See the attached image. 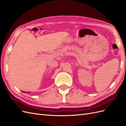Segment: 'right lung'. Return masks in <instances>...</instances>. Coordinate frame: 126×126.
Listing matches in <instances>:
<instances>
[{
	"instance_id": "obj_1",
	"label": "right lung",
	"mask_w": 126,
	"mask_h": 126,
	"mask_svg": "<svg viewBox=\"0 0 126 126\" xmlns=\"http://www.w3.org/2000/svg\"><path fill=\"white\" fill-rule=\"evenodd\" d=\"M22 92H24V93H25V92H24V91H22Z\"/></svg>"
}]
</instances>
